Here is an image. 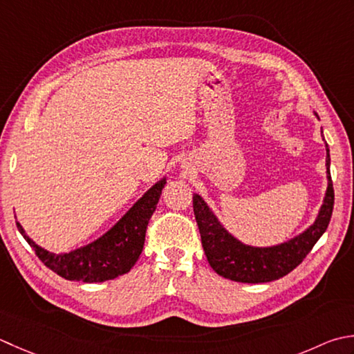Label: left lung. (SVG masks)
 <instances>
[{
  "mask_svg": "<svg viewBox=\"0 0 354 354\" xmlns=\"http://www.w3.org/2000/svg\"><path fill=\"white\" fill-rule=\"evenodd\" d=\"M316 115V113H315ZM317 116V115H316ZM327 192L315 223L297 236L272 247L247 245L225 230L205 201L193 195V212L199 227L201 242L210 267L223 278L259 283L288 274L301 264L330 224L335 204V190L330 176V150L327 145Z\"/></svg>",
  "mask_w": 354,
  "mask_h": 354,
  "instance_id": "obj_1",
  "label": "left lung"
}]
</instances>
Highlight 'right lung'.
Instances as JSON below:
<instances>
[{
  "label": "right lung",
  "mask_w": 354,
  "mask_h": 354,
  "mask_svg": "<svg viewBox=\"0 0 354 354\" xmlns=\"http://www.w3.org/2000/svg\"><path fill=\"white\" fill-rule=\"evenodd\" d=\"M165 178L144 193L133 207L110 228L90 244L68 253H52L27 236L17 223L19 233L29 242L43 264L61 278L81 282H104L129 273L142 252L145 230L164 189Z\"/></svg>",
  "instance_id": "1"
}]
</instances>
